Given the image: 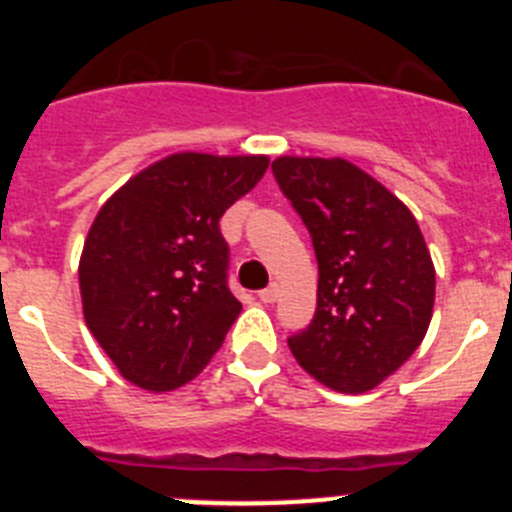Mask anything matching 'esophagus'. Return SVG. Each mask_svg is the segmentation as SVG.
Instances as JSON below:
<instances>
[{
    "mask_svg": "<svg viewBox=\"0 0 512 512\" xmlns=\"http://www.w3.org/2000/svg\"><path fill=\"white\" fill-rule=\"evenodd\" d=\"M277 297H279V284H274V282H271L269 287L261 289V292H259V300L264 302V305H271V302H277Z\"/></svg>",
    "mask_w": 512,
    "mask_h": 512,
    "instance_id": "obj_1",
    "label": "esophagus"
}]
</instances>
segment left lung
<instances>
[{
	"instance_id": "left-lung-1",
	"label": "left lung",
	"mask_w": 512,
	"mask_h": 512,
	"mask_svg": "<svg viewBox=\"0 0 512 512\" xmlns=\"http://www.w3.org/2000/svg\"><path fill=\"white\" fill-rule=\"evenodd\" d=\"M271 171L318 259L315 318L289 338V351L330 390H374L431 325L436 269L418 220L346 158L279 156Z\"/></svg>"
}]
</instances>
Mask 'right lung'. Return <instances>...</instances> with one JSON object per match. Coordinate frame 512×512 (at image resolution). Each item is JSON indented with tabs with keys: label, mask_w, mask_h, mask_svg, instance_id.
I'll use <instances>...</instances> for the list:
<instances>
[{
	"label": "right lung",
	"mask_w": 512,
	"mask_h": 512,
	"mask_svg": "<svg viewBox=\"0 0 512 512\" xmlns=\"http://www.w3.org/2000/svg\"><path fill=\"white\" fill-rule=\"evenodd\" d=\"M269 156L171 153L122 184L79 259L84 320L130 384L171 392L210 364L241 315L220 217Z\"/></svg>",
	"instance_id": "1"
}]
</instances>
